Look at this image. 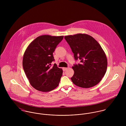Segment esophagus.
Listing matches in <instances>:
<instances>
[{"label": "esophagus", "mask_w": 126, "mask_h": 126, "mask_svg": "<svg viewBox=\"0 0 126 126\" xmlns=\"http://www.w3.org/2000/svg\"><path fill=\"white\" fill-rule=\"evenodd\" d=\"M68 69V68H66V67H63V70L64 71H65L66 70H67Z\"/></svg>", "instance_id": "1"}]
</instances>
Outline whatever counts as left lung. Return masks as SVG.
<instances>
[{
	"label": "left lung",
	"instance_id": "obj_1",
	"mask_svg": "<svg viewBox=\"0 0 126 126\" xmlns=\"http://www.w3.org/2000/svg\"><path fill=\"white\" fill-rule=\"evenodd\" d=\"M75 60L80 63L72 66L74 74L71 78L76 85L88 88L97 84L105 75L107 59L99 43L91 36L79 33L64 36Z\"/></svg>",
	"mask_w": 126,
	"mask_h": 126
}]
</instances>
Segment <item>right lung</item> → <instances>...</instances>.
<instances>
[{
	"label": "right lung",
	"mask_w": 126,
	"mask_h": 126,
	"mask_svg": "<svg viewBox=\"0 0 126 126\" xmlns=\"http://www.w3.org/2000/svg\"><path fill=\"white\" fill-rule=\"evenodd\" d=\"M63 36L44 35L34 39L27 48L23 67L31 85L42 92L54 90L59 84L63 70L54 63L53 53Z\"/></svg>",
	"instance_id": "right-lung-1"
}]
</instances>
